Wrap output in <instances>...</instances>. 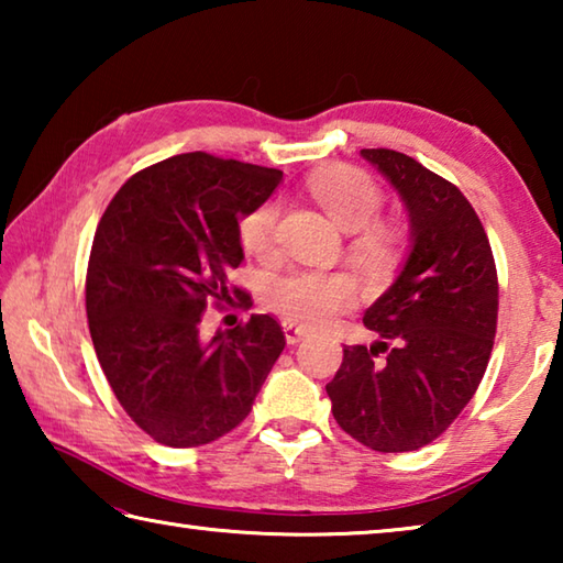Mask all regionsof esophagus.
Segmentation results:
<instances>
[{
	"label": "esophagus",
	"instance_id": "esophagus-1",
	"mask_svg": "<svg viewBox=\"0 0 563 563\" xmlns=\"http://www.w3.org/2000/svg\"><path fill=\"white\" fill-rule=\"evenodd\" d=\"M283 330H285V340H288V345H295V342H300L302 338H308V330L300 328V325H295V322H290V320L283 322Z\"/></svg>",
	"mask_w": 563,
	"mask_h": 563
}]
</instances>
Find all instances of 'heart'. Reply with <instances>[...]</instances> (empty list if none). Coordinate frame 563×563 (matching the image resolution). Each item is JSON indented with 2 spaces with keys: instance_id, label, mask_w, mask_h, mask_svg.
I'll return each instance as SVG.
<instances>
[{
  "instance_id": "b5f03b06",
  "label": "heart",
  "mask_w": 563,
  "mask_h": 563,
  "mask_svg": "<svg viewBox=\"0 0 563 563\" xmlns=\"http://www.w3.org/2000/svg\"><path fill=\"white\" fill-rule=\"evenodd\" d=\"M310 196L332 221L345 231H358L357 253L365 261H385L397 241L393 225L373 221L383 206L377 180L357 166H328L308 178ZM280 198L268 196L245 211L238 223V238L255 258H273L278 247ZM265 302L285 320L305 328H320L355 302V285L347 275L320 271H292L275 275L265 285Z\"/></svg>"
}]
</instances>
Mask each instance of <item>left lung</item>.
<instances>
[{
	"label": "left lung",
	"instance_id": "left-lung-1",
	"mask_svg": "<svg viewBox=\"0 0 563 563\" xmlns=\"http://www.w3.org/2000/svg\"><path fill=\"white\" fill-rule=\"evenodd\" d=\"M362 156L402 196L412 253L365 312L383 342L345 345L325 389L352 440L375 452H415L460 417L482 383L497 335V265L460 188L393 148H362Z\"/></svg>",
	"mask_w": 563,
	"mask_h": 563
}]
</instances>
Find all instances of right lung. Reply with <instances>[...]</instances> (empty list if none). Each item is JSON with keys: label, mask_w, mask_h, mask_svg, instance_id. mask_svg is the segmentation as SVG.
Instances as JSON below:
<instances>
[{"label": "right lung", "mask_w": 563, "mask_h": 563, "mask_svg": "<svg viewBox=\"0 0 563 563\" xmlns=\"http://www.w3.org/2000/svg\"><path fill=\"white\" fill-rule=\"evenodd\" d=\"M280 178L196 151L133 174L101 216L87 268L91 342L119 405L158 444L235 430L280 357L285 332L271 316L201 338L208 305H253L228 283L243 261L238 218Z\"/></svg>", "instance_id": "1"}]
</instances>
